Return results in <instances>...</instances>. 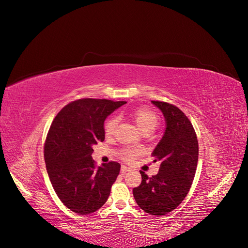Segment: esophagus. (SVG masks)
Returning <instances> with one entry per match:
<instances>
[{"mask_svg": "<svg viewBox=\"0 0 248 248\" xmlns=\"http://www.w3.org/2000/svg\"><path fill=\"white\" fill-rule=\"evenodd\" d=\"M129 170H130L129 168H127V167L123 166V167L121 168V174H122V175H125V174H126V172H127V171H128Z\"/></svg>", "mask_w": 248, "mask_h": 248, "instance_id": "34e87169", "label": "esophagus"}]
</instances>
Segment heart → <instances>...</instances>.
<instances>
[{
	"instance_id": "heart-1",
	"label": "heart",
	"mask_w": 248,
	"mask_h": 248,
	"mask_svg": "<svg viewBox=\"0 0 248 248\" xmlns=\"http://www.w3.org/2000/svg\"><path fill=\"white\" fill-rule=\"evenodd\" d=\"M131 117H132L133 122L136 123V125L142 132L147 131V130L153 131L155 129V127L157 126V124H158V117H157V115L153 110L146 108H140L133 110L131 112ZM117 122L118 121H117L116 117L109 118L106 122V124H104V131H106L107 136L109 137L115 132V129L117 127ZM138 154H139L138 150L129 149V150H126L123 156L125 159L130 160V159L134 158V157H136Z\"/></svg>"
}]
</instances>
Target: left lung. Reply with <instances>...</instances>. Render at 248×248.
Returning a JSON list of instances; mask_svg holds the SVG:
<instances>
[{
    "label": "left lung",
    "instance_id": "1",
    "mask_svg": "<svg viewBox=\"0 0 248 248\" xmlns=\"http://www.w3.org/2000/svg\"><path fill=\"white\" fill-rule=\"evenodd\" d=\"M151 102L166 121V130L152 152L160 168L151 178L140 170L141 183L132 192L140 209L160 216L176 209L188 193L197 170L199 144L192 124L181 109L167 102Z\"/></svg>",
    "mask_w": 248,
    "mask_h": 248
}]
</instances>
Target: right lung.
I'll use <instances>...</instances> for the list:
<instances>
[{"mask_svg": "<svg viewBox=\"0 0 248 248\" xmlns=\"http://www.w3.org/2000/svg\"><path fill=\"white\" fill-rule=\"evenodd\" d=\"M126 101L79 99L67 104L51 123L44 146L46 170L59 199L78 214L100 209L120 172L110 161L96 168L93 146L106 137L104 121Z\"/></svg>", "mask_w": 248, "mask_h": 248, "instance_id": "1", "label": "right lung"}]
</instances>
